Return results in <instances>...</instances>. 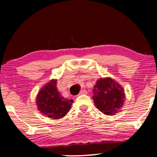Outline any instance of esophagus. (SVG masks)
Segmentation results:
<instances>
[{"label": "esophagus", "instance_id": "esophagus-1", "mask_svg": "<svg viewBox=\"0 0 157 157\" xmlns=\"http://www.w3.org/2000/svg\"><path fill=\"white\" fill-rule=\"evenodd\" d=\"M87 91L86 90H82V91H80V93L78 94V95H83V94H86Z\"/></svg>", "mask_w": 157, "mask_h": 157}]
</instances>
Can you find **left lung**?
<instances>
[{
  "label": "left lung",
  "instance_id": "1",
  "mask_svg": "<svg viewBox=\"0 0 157 157\" xmlns=\"http://www.w3.org/2000/svg\"><path fill=\"white\" fill-rule=\"evenodd\" d=\"M93 94L96 108L108 116L119 113L126 100L124 88L111 77L98 79L94 86Z\"/></svg>",
  "mask_w": 157,
  "mask_h": 157
}]
</instances>
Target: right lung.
I'll return each mask as SVG.
<instances>
[{
  "mask_svg": "<svg viewBox=\"0 0 157 157\" xmlns=\"http://www.w3.org/2000/svg\"><path fill=\"white\" fill-rule=\"evenodd\" d=\"M56 83V79H51L40 89L36 98L38 110L42 114L53 119L65 117L74 102L72 99H67L61 95Z\"/></svg>",
  "mask_w": 157,
  "mask_h": 157,
  "instance_id": "obj_1",
  "label": "right lung"
}]
</instances>
